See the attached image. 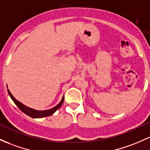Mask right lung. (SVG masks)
<instances>
[{
  "mask_svg": "<svg viewBox=\"0 0 150 150\" xmlns=\"http://www.w3.org/2000/svg\"><path fill=\"white\" fill-rule=\"evenodd\" d=\"M8 94H9L10 97L11 98V99H12L13 101L14 102L15 104L17 105L18 108L21 111L23 112L25 114L28 115V116L31 117L33 118H40V117H43L50 116V115L53 114V113L55 112L57 109H59V108H60V106L62 105V103H63V101H64V97H63L61 100V102H60L57 106H55V108H52V109L50 110H44V111H38V110L31 109V108L26 107L25 105H23L22 103H20L19 101H18V100H16L13 96V95L11 93V92L9 91V90H8Z\"/></svg>",
  "mask_w": 150,
  "mask_h": 150,
  "instance_id": "1",
  "label": "right lung"
}]
</instances>
